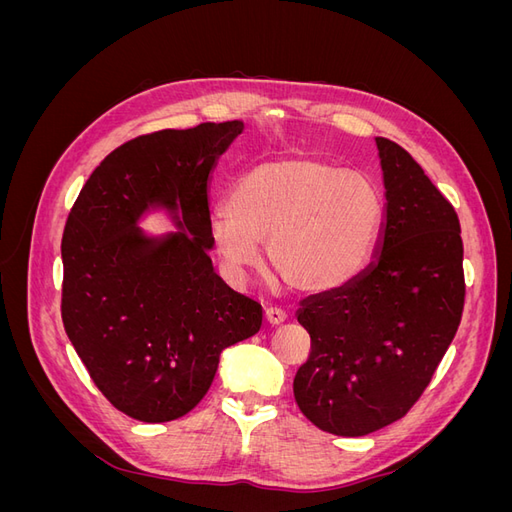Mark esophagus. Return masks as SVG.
<instances>
[{"label":"esophagus","instance_id":"esophagus-1","mask_svg":"<svg viewBox=\"0 0 512 512\" xmlns=\"http://www.w3.org/2000/svg\"><path fill=\"white\" fill-rule=\"evenodd\" d=\"M265 320L271 324V327H277V324H282L286 320V314L282 312L280 307H267L265 309Z\"/></svg>","mask_w":512,"mask_h":512}]
</instances>
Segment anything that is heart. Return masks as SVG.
<instances>
[{"label":"heart","instance_id":"b5f03b06","mask_svg":"<svg viewBox=\"0 0 512 512\" xmlns=\"http://www.w3.org/2000/svg\"><path fill=\"white\" fill-rule=\"evenodd\" d=\"M384 222L376 181L316 156L260 162L232 183L226 209L209 222L215 252L232 271L267 262L294 292L322 294L350 284L374 252Z\"/></svg>","mask_w":512,"mask_h":512}]
</instances>
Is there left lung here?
<instances>
[{
	"mask_svg": "<svg viewBox=\"0 0 512 512\" xmlns=\"http://www.w3.org/2000/svg\"><path fill=\"white\" fill-rule=\"evenodd\" d=\"M386 213L378 254L342 288L301 301L312 337L292 389L318 429L367 436L416 404L463 312V243L453 205L410 153L376 138Z\"/></svg>",
	"mask_w": 512,
	"mask_h": 512,
	"instance_id": "obj_1",
	"label": "left lung"
}]
</instances>
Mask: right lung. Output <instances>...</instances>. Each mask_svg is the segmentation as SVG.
Here are the masks:
<instances>
[{
	"label": "right lung",
	"instance_id": "obj_1",
	"mask_svg": "<svg viewBox=\"0 0 512 512\" xmlns=\"http://www.w3.org/2000/svg\"><path fill=\"white\" fill-rule=\"evenodd\" d=\"M243 121L160 130L123 143L91 173L61 239V320L91 380L143 423L188 414L224 348L260 331V303L213 271L209 177ZM166 208L177 233L137 228Z\"/></svg>",
	"mask_w": 512,
	"mask_h": 512
}]
</instances>
